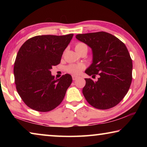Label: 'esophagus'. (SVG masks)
<instances>
[{
  "mask_svg": "<svg viewBox=\"0 0 147 147\" xmlns=\"http://www.w3.org/2000/svg\"><path fill=\"white\" fill-rule=\"evenodd\" d=\"M72 78H73V80L74 81H75V80H76L77 79L79 78V76H76V75H73V76H72Z\"/></svg>",
  "mask_w": 147,
  "mask_h": 147,
  "instance_id": "34e87169",
  "label": "esophagus"
}]
</instances>
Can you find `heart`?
Segmentation results:
<instances>
[{
	"label": "heart",
	"instance_id": "1",
	"mask_svg": "<svg viewBox=\"0 0 147 147\" xmlns=\"http://www.w3.org/2000/svg\"><path fill=\"white\" fill-rule=\"evenodd\" d=\"M86 46L85 44L83 43H78L75 45V50L78 49L81 47ZM85 67L83 64H71L67 67V71L68 73L73 74H80V73L82 70H84V69Z\"/></svg>",
	"mask_w": 147,
	"mask_h": 147
}]
</instances>
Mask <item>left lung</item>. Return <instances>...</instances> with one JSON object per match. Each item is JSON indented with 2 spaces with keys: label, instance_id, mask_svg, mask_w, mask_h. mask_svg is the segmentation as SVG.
<instances>
[{
  "label": "left lung",
  "instance_id": "1",
  "mask_svg": "<svg viewBox=\"0 0 147 147\" xmlns=\"http://www.w3.org/2000/svg\"><path fill=\"white\" fill-rule=\"evenodd\" d=\"M76 38L91 47L93 63L85 73L98 75V80L85 78L82 93L94 108L107 109L120 102L132 80V60L125 45L105 32L78 34Z\"/></svg>",
  "mask_w": 147,
  "mask_h": 147
}]
</instances>
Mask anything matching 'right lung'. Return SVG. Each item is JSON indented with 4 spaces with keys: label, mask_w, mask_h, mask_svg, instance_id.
Masks as SVG:
<instances>
[{
    "label": "right lung",
    "mask_w": 147,
    "mask_h": 147,
    "mask_svg": "<svg viewBox=\"0 0 147 147\" xmlns=\"http://www.w3.org/2000/svg\"><path fill=\"white\" fill-rule=\"evenodd\" d=\"M73 34L43 35L30 38L19 50L13 73L17 93L26 106L47 112L63 100L72 83L69 74L55 79L51 69L60 63Z\"/></svg>",
    "instance_id": "right-lung-1"
}]
</instances>
